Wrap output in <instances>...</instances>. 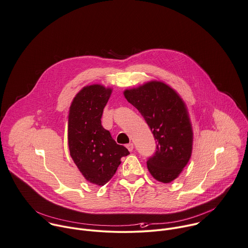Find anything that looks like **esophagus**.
Returning <instances> with one entry per match:
<instances>
[{"instance_id": "obj_1", "label": "esophagus", "mask_w": 248, "mask_h": 248, "mask_svg": "<svg viewBox=\"0 0 248 248\" xmlns=\"http://www.w3.org/2000/svg\"><path fill=\"white\" fill-rule=\"evenodd\" d=\"M126 148H127V150H128L129 152H132V151H133L134 146H133V144H132V143H129V144H127V145H126Z\"/></svg>"}]
</instances>
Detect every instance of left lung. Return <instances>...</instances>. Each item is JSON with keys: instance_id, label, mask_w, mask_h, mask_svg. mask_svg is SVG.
Here are the masks:
<instances>
[{"instance_id": "left-lung-1", "label": "left lung", "mask_w": 248, "mask_h": 248, "mask_svg": "<svg viewBox=\"0 0 248 248\" xmlns=\"http://www.w3.org/2000/svg\"><path fill=\"white\" fill-rule=\"evenodd\" d=\"M124 95L144 117L156 142V152L147 161L149 172L160 183L173 182L192 154L193 130L186 102L157 80L126 89Z\"/></svg>"}]
</instances>
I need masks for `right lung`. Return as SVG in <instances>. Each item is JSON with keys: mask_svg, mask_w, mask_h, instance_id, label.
Masks as SVG:
<instances>
[{"mask_svg": "<svg viewBox=\"0 0 248 248\" xmlns=\"http://www.w3.org/2000/svg\"><path fill=\"white\" fill-rule=\"evenodd\" d=\"M113 89L100 84L82 88L72 99L67 116L71 158L91 184L104 186L115 175L128 150L118 145L101 125V116Z\"/></svg>", "mask_w": 248, "mask_h": 248, "instance_id": "right-lung-1", "label": "right lung"}]
</instances>
